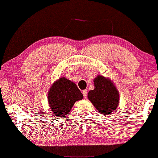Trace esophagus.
<instances>
[{
	"label": "esophagus",
	"mask_w": 158,
	"mask_h": 158,
	"mask_svg": "<svg viewBox=\"0 0 158 158\" xmlns=\"http://www.w3.org/2000/svg\"><path fill=\"white\" fill-rule=\"evenodd\" d=\"M82 94H83L84 98H86L87 97V90H84L83 92H82Z\"/></svg>",
	"instance_id": "esophagus-1"
}]
</instances>
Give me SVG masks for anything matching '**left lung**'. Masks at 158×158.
<instances>
[{
  "instance_id": "1",
  "label": "left lung",
  "mask_w": 158,
  "mask_h": 158,
  "mask_svg": "<svg viewBox=\"0 0 158 158\" xmlns=\"http://www.w3.org/2000/svg\"><path fill=\"white\" fill-rule=\"evenodd\" d=\"M94 89L88 94V98L101 114H110L119 106V94L117 87L108 77L98 75L94 79Z\"/></svg>"
}]
</instances>
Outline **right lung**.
<instances>
[{
    "mask_svg": "<svg viewBox=\"0 0 158 158\" xmlns=\"http://www.w3.org/2000/svg\"><path fill=\"white\" fill-rule=\"evenodd\" d=\"M83 94L73 81L62 77L56 80L48 92V102L52 113L57 118L65 116Z\"/></svg>",
    "mask_w": 158,
    "mask_h": 158,
    "instance_id": "add662e5",
    "label": "right lung"
}]
</instances>
